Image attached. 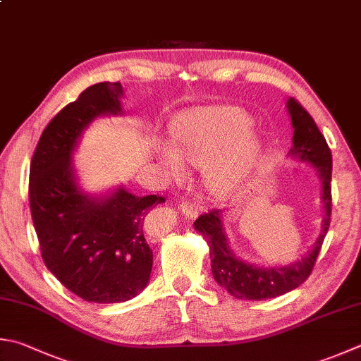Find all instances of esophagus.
<instances>
[{
  "instance_id": "34e87169",
  "label": "esophagus",
  "mask_w": 361,
  "mask_h": 361,
  "mask_svg": "<svg viewBox=\"0 0 361 361\" xmlns=\"http://www.w3.org/2000/svg\"><path fill=\"white\" fill-rule=\"evenodd\" d=\"M179 210L183 215L188 216V219H196V215H198V209H196L195 204L190 201H182L179 204Z\"/></svg>"
}]
</instances>
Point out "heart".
<instances>
[{
  "mask_svg": "<svg viewBox=\"0 0 361 361\" xmlns=\"http://www.w3.org/2000/svg\"><path fill=\"white\" fill-rule=\"evenodd\" d=\"M250 114L237 106H202L173 122L171 145H160L159 157L173 179L187 174V163L202 166L204 183L215 198H229L240 188L257 142L248 132Z\"/></svg>",
  "mask_w": 361,
  "mask_h": 361,
  "instance_id": "heart-1",
  "label": "heart"
}]
</instances>
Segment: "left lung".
<instances>
[{
    "label": "left lung",
    "instance_id": "left-lung-1",
    "mask_svg": "<svg viewBox=\"0 0 361 361\" xmlns=\"http://www.w3.org/2000/svg\"><path fill=\"white\" fill-rule=\"evenodd\" d=\"M288 111L294 128L292 147L289 157L302 163H308L319 173L322 182L324 220L322 231L311 250L300 261L283 267H259L240 259L229 248L228 237L223 228V210L214 209L209 214L200 215L195 221V229L204 235L210 248L212 259V275L221 288L226 289L235 298L245 300H265L300 286L311 275L322 242L327 235L331 215V152L324 135L319 130L314 119L298 104L297 100H288Z\"/></svg>",
    "mask_w": 361,
    "mask_h": 361
}]
</instances>
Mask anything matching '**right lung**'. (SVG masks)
Listing matches in <instances>:
<instances>
[{
    "mask_svg": "<svg viewBox=\"0 0 361 361\" xmlns=\"http://www.w3.org/2000/svg\"><path fill=\"white\" fill-rule=\"evenodd\" d=\"M121 83L92 85L54 116L34 151L30 207L40 255L64 288L86 302L119 303L147 286L152 250L142 233L159 195L135 196L119 187L86 195L72 165L85 128L105 114H122Z\"/></svg>",
    "mask_w": 361,
    "mask_h": 361,
    "instance_id": "obj_1",
    "label": "right lung"
}]
</instances>
